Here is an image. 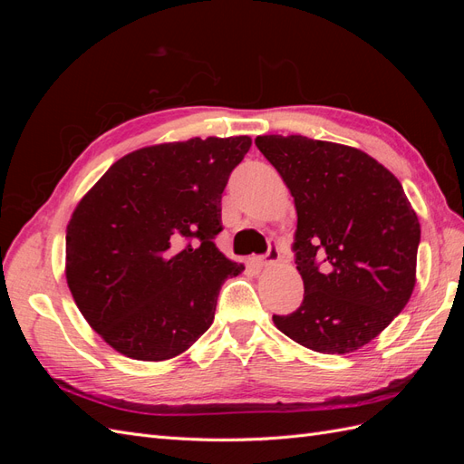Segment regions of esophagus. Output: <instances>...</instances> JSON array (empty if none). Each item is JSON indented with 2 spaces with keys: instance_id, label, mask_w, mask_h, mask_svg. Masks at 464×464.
Instances as JSON below:
<instances>
[{
  "instance_id": "34e87169",
  "label": "esophagus",
  "mask_w": 464,
  "mask_h": 464,
  "mask_svg": "<svg viewBox=\"0 0 464 464\" xmlns=\"http://www.w3.org/2000/svg\"><path fill=\"white\" fill-rule=\"evenodd\" d=\"M278 259H280V251H278V247H276V246H271V247H269V251H266V254H265L263 257H259V259H257V263H259L261 266H269V265H275Z\"/></svg>"
}]
</instances>
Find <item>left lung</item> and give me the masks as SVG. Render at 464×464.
<instances>
[{
	"mask_svg": "<svg viewBox=\"0 0 464 464\" xmlns=\"http://www.w3.org/2000/svg\"><path fill=\"white\" fill-rule=\"evenodd\" d=\"M298 213L294 251L304 302L273 315L278 331L321 354L373 341L409 304L420 222L401 181L370 154L304 135H259Z\"/></svg>",
	"mask_w": 464,
	"mask_h": 464,
	"instance_id": "left-lung-1",
	"label": "left lung"
}]
</instances>
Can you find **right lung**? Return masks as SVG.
Returning a JSON list of instances; mask_svg holds the SVG:
<instances>
[{
	"mask_svg": "<svg viewBox=\"0 0 464 464\" xmlns=\"http://www.w3.org/2000/svg\"><path fill=\"white\" fill-rule=\"evenodd\" d=\"M247 135L193 137L125 154L82 195L65 236V278L82 317L116 353L170 360L215 319L244 271L215 246L228 176Z\"/></svg>",
	"mask_w": 464,
	"mask_h": 464,
	"instance_id": "obj_1",
	"label": "right lung"
}]
</instances>
